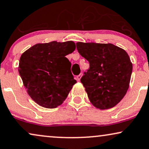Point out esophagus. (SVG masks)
Wrapping results in <instances>:
<instances>
[{
    "label": "esophagus",
    "instance_id": "34e87169",
    "mask_svg": "<svg viewBox=\"0 0 149 149\" xmlns=\"http://www.w3.org/2000/svg\"><path fill=\"white\" fill-rule=\"evenodd\" d=\"M81 77H82V74H81V73L80 75H78V76H77V80H78V81H80Z\"/></svg>",
    "mask_w": 149,
    "mask_h": 149
}]
</instances>
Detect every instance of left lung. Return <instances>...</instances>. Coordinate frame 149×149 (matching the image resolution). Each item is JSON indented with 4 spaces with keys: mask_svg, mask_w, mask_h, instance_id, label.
Listing matches in <instances>:
<instances>
[{
    "mask_svg": "<svg viewBox=\"0 0 149 149\" xmlns=\"http://www.w3.org/2000/svg\"><path fill=\"white\" fill-rule=\"evenodd\" d=\"M77 49L89 63L80 81L89 100L97 108L116 106L128 90L132 64L124 49L112 43H76Z\"/></svg>",
    "mask_w": 149,
    "mask_h": 149,
    "instance_id": "obj_1",
    "label": "left lung"
}]
</instances>
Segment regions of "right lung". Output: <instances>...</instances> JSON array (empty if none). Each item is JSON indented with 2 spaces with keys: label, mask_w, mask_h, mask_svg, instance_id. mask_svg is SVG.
Returning <instances> with one entry per match:
<instances>
[{
  "label": "right lung",
  "mask_w": 149,
  "mask_h": 149,
  "mask_svg": "<svg viewBox=\"0 0 149 149\" xmlns=\"http://www.w3.org/2000/svg\"><path fill=\"white\" fill-rule=\"evenodd\" d=\"M76 49L73 41L38 43L24 52L18 71L29 96L39 106L57 108L76 83L66 58Z\"/></svg>",
  "instance_id": "obj_1"
}]
</instances>
